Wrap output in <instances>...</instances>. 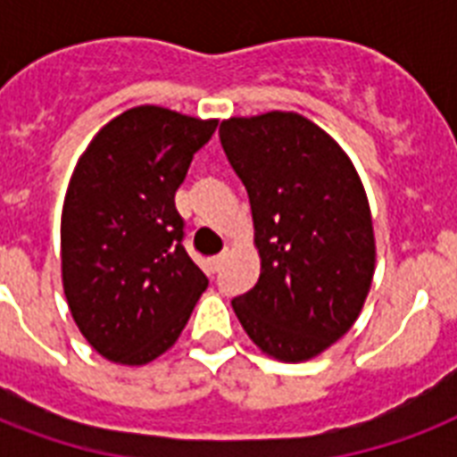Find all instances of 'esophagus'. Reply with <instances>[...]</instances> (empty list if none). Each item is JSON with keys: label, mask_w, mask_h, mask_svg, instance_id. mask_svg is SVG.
Masks as SVG:
<instances>
[{"label": "esophagus", "mask_w": 457, "mask_h": 457, "mask_svg": "<svg viewBox=\"0 0 457 457\" xmlns=\"http://www.w3.org/2000/svg\"><path fill=\"white\" fill-rule=\"evenodd\" d=\"M222 261H225V256H213V258H208V270H211V272H218V270H220Z\"/></svg>", "instance_id": "esophagus-1"}]
</instances>
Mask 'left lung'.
<instances>
[{"label": "left lung", "mask_w": 457, "mask_h": 457, "mask_svg": "<svg viewBox=\"0 0 457 457\" xmlns=\"http://www.w3.org/2000/svg\"><path fill=\"white\" fill-rule=\"evenodd\" d=\"M220 142L249 192L256 287L232 301L265 355L303 362L353 327L375 275V229L361 175L339 142L294 111L235 116Z\"/></svg>", "instance_id": "1"}]
</instances>
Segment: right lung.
<instances>
[{
  "instance_id": "add662e5",
  "label": "right lung",
  "mask_w": 457,
  "mask_h": 457,
  "mask_svg": "<svg viewBox=\"0 0 457 457\" xmlns=\"http://www.w3.org/2000/svg\"><path fill=\"white\" fill-rule=\"evenodd\" d=\"M215 125L135 106L104 125L75 163L61 211V282L75 325L106 361H156L206 292V275L182 246L175 192Z\"/></svg>"
}]
</instances>
